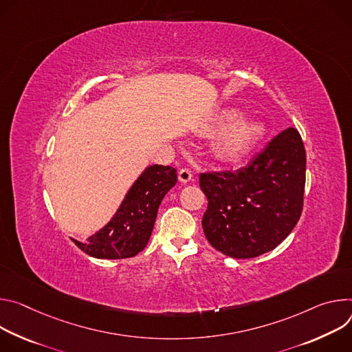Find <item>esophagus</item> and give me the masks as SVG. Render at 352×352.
<instances>
[{"label":"esophagus","mask_w":352,"mask_h":352,"mask_svg":"<svg viewBox=\"0 0 352 352\" xmlns=\"http://www.w3.org/2000/svg\"><path fill=\"white\" fill-rule=\"evenodd\" d=\"M192 179V173H191V170L190 169H180V172H179V180L182 182V183H188L190 180Z\"/></svg>","instance_id":"esophagus-1"}]
</instances>
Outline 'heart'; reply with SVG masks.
<instances>
[{
    "instance_id": "b5f03b06",
    "label": "heart",
    "mask_w": 352,
    "mask_h": 352,
    "mask_svg": "<svg viewBox=\"0 0 352 352\" xmlns=\"http://www.w3.org/2000/svg\"><path fill=\"white\" fill-rule=\"evenodd\" d=\"M238 109H226L208 123L206 131L217 134L214 152L222 162H236L248 155L264 134V124L253 117H241Z\"/></svg>"
}]
</instances>
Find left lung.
<instances>
[{
    "instance_id": "8db88e82",
    "label": "left lung",
    "mask_w": 352,
    "mask_h": 352,
    "mask_svg": "<svg viewBox=\"0 0 352 352\" xmlns=\"http://www.w3.org/2000/svg\"><path fill=\"white\" fill-rule=\"evenodd\" d=\"M306 153L289 127L236 172L201 173L208 200L203 217L207 241L233 258L274 250L295 228L303 206Z\"/></svg>"
}]
</instances>
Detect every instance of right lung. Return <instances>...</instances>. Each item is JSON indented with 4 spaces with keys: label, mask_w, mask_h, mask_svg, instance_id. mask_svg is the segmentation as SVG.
<instances>
[{
    "label": "right lung",
    "mask_w": 352,
    "mask_h": 352,
    "mask_svg": "<svg viewBox=\"0 0 352 352\" xmlns=\"http://www.w3.org/2000/svg\"><path fill=\"white\" fill-rule=\"evenodd\" d=\"M175 168L151 165L131 184L111 219L87 242L75 245L96 258H129L146 246L158 208L166 192L176 184Z\"/></svg>",
    "instance_id": "obj_1"
}]
</instances>
